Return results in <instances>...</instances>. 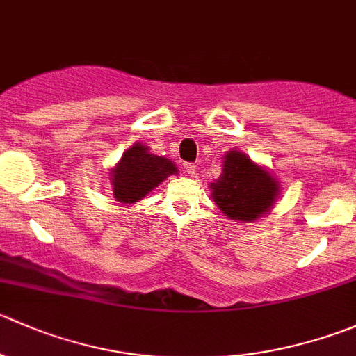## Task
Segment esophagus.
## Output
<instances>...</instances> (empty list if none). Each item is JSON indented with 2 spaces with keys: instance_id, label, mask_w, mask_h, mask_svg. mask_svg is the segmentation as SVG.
<instances>
[{
  "instance_id": "obj_1",
  "label": "esophagus",
  "mask_w": 356,
  "mask_h": 356,
  "mask_svg": "<svg viewBox=\"0 0 356 356\" xmlns=\"http://www.w3.org/2000/svg\"><path fill=\"white\" fill-rule=\"evenodd\" d=\"M184 170H186V174H189L191 177L196 174V167L193 163H184Z\"/></svg>"
}]
</instances>
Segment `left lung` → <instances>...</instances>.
Listing matches in <instances>:
<instances>
[{"label": "left lung", "instance_id": "left-lung-1", "mask_svg": "<svg viewBox=\"0 0 356 356\" xmlns=\"http://www.w3.org/2000/svg\"><path fill=\"white\" fill-rule=\"evenodd\" d=\"M210 188L213 202L227 217L250 222L268 212L278 195L277 181L240 151L224 156L222 174Z\"/></svg>", "mask_w": 356, "mask_h": 356}]
</instances>
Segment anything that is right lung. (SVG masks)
Listing matches in <instances>:
<instances>
[{"label": "right lung", "mask_w": 356, "mask_h": 356, "mask_svg": "<svg viewBox=\"0 0 356 356\" xmlns=\"http://www.w3.org/2000/svg\"><path fill=\"white\" fill-rule=\"evenodd\" d=\"M175 172L177 168L167 158L147 153L146 146L136 144L113 168V195L118 202L134 203Z\"/></svg>", "instance_id": "right-lung-1"}]
</instances>
